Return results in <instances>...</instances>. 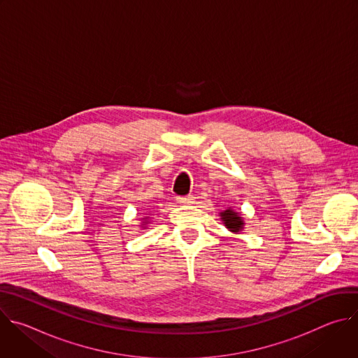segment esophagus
<instances>
[{
    "mask_svg": "<svg viewBox=\"0 0 358 358\" xmlns=\"http://www.w3.org/2000/svg\"><path fill=\"white\" fill-rule=\"evenodd\" d=\"M177 202H180V203H189V202H192V196L191 195H178L177 198Z\"/></svg>",
    "mask_w": 358,
    "mask_h": 358,
    "instance_id": "34e87169",
    "label": "esophagus"
}]
</instances>
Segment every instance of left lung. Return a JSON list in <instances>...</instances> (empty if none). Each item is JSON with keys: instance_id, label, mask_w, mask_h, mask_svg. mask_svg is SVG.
<instances>
[{"instance_id": "8db88e82", "label": "left lung", "mask_w": 358, "mask_h": 358, "mask_svg": "<svg viewBox=\"0 0 358 358\" xmlns=\"http://www.w3.org/2000/svg\"><path fill=\"white\" fill-rule=\"evenodd\" d=\"M221 217H222V221H224L225 227L228 229H231L232 232H238L239 229H242L243 221L241 220V217H238L236 213H234L231 210H227L225 213L221 214Z\"/></svg>"}]
</instances>
